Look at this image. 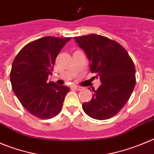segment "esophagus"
Returning <instances> with one entry per match:
<instances>
[{
  "mask_svg": "<svg viewBox=\"0 0 154 154\" xmlns=\"http://www.w3.org/2000/svg\"><path fill=\"white\" fill-rule=\"evenodd\" d=\"M72 88H74V90H80L82 89L81 87H78V86H73Z\"/></svg>",
  "mask_w": 154,
  "mask_h": 154,
  "instance_id": "obj_1",
  "label": "esophagus"
}]
</instances>
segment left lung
<instances>
[{
    "instance_id": "obj_1",
    "label": "left lung",
    "mask_w": 154,
    "mask_h": 154,
    "mask_svg": "<svg viewBox=\"0 0 154 154\" xmlns=\"http://www.w3.org/2000/svg\"><path fill=\"white\" fill-rule=\"evenodd\" d=\"M74 38L87 54L91 72L101 81L97 90L93 89L91 100L83 103V109L94 119H110L122 109L134 88L133 61L120 44L107 37L90 34Z\"/></svg>"
}]
</instances>
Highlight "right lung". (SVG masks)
I'll return each mask as SVG.
<instances>
[{"label": "right lung", "instance_id": "1", "mask_svg": "<svg viewBox=\"0 0 154 154\" xmlns=\"http://www.w3.org/2000/svg\"><path fill=\"white\" fill-rule=\"evenodd\" d=\"M71 38L46 36L29 43L12 64L10 78L14 93L26 109L39 119H51L61 112L70 88L47 82L56 57Z\"/></svg>", "mask_w": 154, "mask_h": 154}]
</instances>
